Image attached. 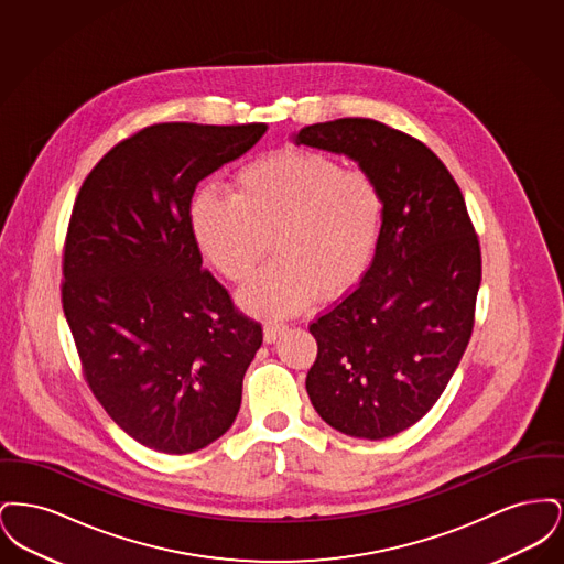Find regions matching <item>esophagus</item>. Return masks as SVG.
I'll return each instance as SVG.
<instances>
[{
    "label": "esophagus",
    "instance_id": "34e87169",
    "mask_svg": "<svg viewBox=\"0 0 564 564\" xmlns=\"http://www.w3.org/2000/svg\"><path fill=\"white\" fill-rule=\"evenodd\" d=\"M285 325H279V323H267L264 325V340L269 343V345H272V343H276L283 334H285Z\"/></svg>",
    "mask_w": 564,
    "mask_h": 564
}]
</instances>
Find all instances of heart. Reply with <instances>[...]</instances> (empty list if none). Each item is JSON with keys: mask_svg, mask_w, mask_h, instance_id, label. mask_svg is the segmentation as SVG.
<instances>
[{"mask_svg": "<svg viewBox=\"0 0 564 564\" xmlns=\"http://www.w3.org/2000/svg\"><path fill=\"white\" fill-rule=\"evenodd\" d=\"M232 194L203 189L189 221L207 260L230 281H247L239 300L260 317L285 319L317 300L352 290L370 269L382 230L375 177L322 152L276 150L242 164Z\"/></svg>", "mask_w": 564, "mask_h": 564, "instance_id": "obj_1", "label": "heart"}]
</instances>
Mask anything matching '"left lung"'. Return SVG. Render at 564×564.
<instances>
[{
    "label": "left lung",
    "mask_w": 564,
    "mask_h": 564,
    "mask_svg": "<svg viewBox=\"0 0 564 564\" xmlns=\"http://www.w3.org/2000/svg\"><path fill=\"white\" fill-rule=\"evenodd\" d=\"M292 139L349 156L382 194L370 269L308 327L317 359L306 391L329 427L384 440L421 421L455 375L474 329L480 242L451 171L419 139L370 118L311 124Z\"/></svg>",
    "instance_id": "1"
}]
</instances>
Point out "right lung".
I'll return each instance as SVG.
<instances>
[{
    "label": "right lung",
    "mask_w": 564,
    "mask_h": 564,
    "mask_svg": "<svg viewBox=\"0 0 564 564\" xmlns=\"http://www.w3.org/2000/svg\"><path fill=\"white\" fill-rule=\"evenodd\" d=\"M267 124H152L84 180L63 253V311L84 378L139 444L186 455L232 427L262 325L232 304L189 221L200 180Z\"/></svg>",
    "instance_id": "add662e5"
}]
</instances>
